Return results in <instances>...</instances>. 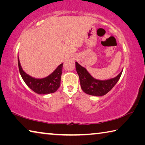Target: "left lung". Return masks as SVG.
<instances>
[{"instance_id":"left-lung-1","label":"left lung","mask_w":145,"mask_h":145,"mask_svg":"<svg viewBox=\"0 0 145 145\" xmlns=\"http://www.w3.org/2000/svg\"><path fill=\"white\" fill-rule=\"evenodd\" d=\"M75 68L79 76L80 86L83 91L89 95L96 97L104 96L112 89L121 77L123 70L116 77L107 80L95 78L88 72L86 68L75 62Z\"/></svg>"}]
</instances>
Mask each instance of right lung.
I'll use <instances>...</instances> for the list:
<instances>
[{
	"instance_id": "1",
	"label": "right lung",
	"mask_w": 145,
	"mask_h": 145,
	"mask_svg": "<svg viewBox=\"0 0 145 145\" xmlns=\"http://www.w3.org/2000/svg\"><path fill=\"white\" fill-rule=\"evenodd\" d=\"M18 64L20 73L27 86L39 95H47L56 92L60 86L63 65L61 63L54 72L44 78H35L25 72L22 68L18 56Z\"/></svg>"
}]
</instances>
